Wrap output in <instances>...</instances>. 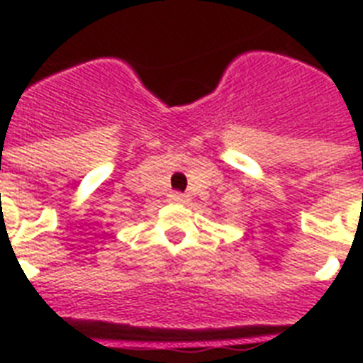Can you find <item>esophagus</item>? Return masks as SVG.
I'll return each instance as SVG.
<instances>
[{
    "instance_id": "34e87169",
    "label": "esophagus",
    "mask_w": 363,
    "mask_h": 363,
    "mask_svg": "<svg viewBox=\"0 0 363 363\" xmlns=\"http://www.w3.org/2000/svg\"><path fill=\"white\" fill-rule=\"evenodd\" d=\"M169 199H172L173 203H186L188 201V196H184V194H172V196H169Z\"/></svg>"
}]
</instances>
